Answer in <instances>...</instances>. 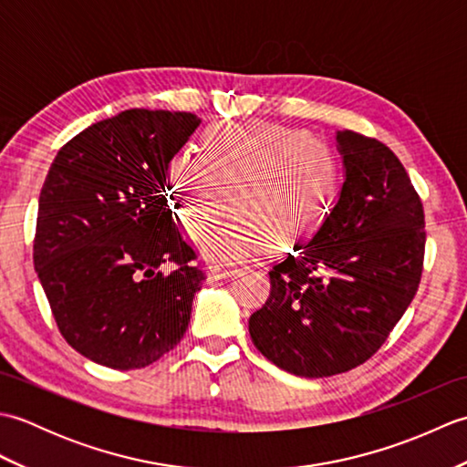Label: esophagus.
Segmentation results:
<instances>
[{
	"label": "esophagus",
	"mask_w": 467,
	"mask_h": 467,
	"mask_svg": "<svg viewBox=\"0 0 467 467\" xmlns=\"http://www.w3.org/2000/svg\"><path fill=\"white\" fill-rule=\"evenodd\" d=\"M236 273L234 266H224V265H206V275L208 279L218 281V279H226V276H233Z\"/></svg>",
	"instance_id": "1"
}]
</instances>
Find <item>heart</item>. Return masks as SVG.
Wrapping results in <instances>:
<instances>
[{"label": "heart", "instance_id": "obj_1", "mask_svg": "<svg viewBox=\"0 0 467 467\" xmlns=\"http://www.w3.org/2000/svg\"><path fill=\"white\" fill-rule=\"evenodd\" d=\"M204 154L181 152L168 166L171 194L184 231L201 241L231 211L206 249L221 259L263 251L289 253L319 231L339 182L335 152L323 140L275 122L214 124Z\"/></svg>", "mask_w": 467, "mask_h": 467}]
</instances>
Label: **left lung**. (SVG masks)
Instances as JSON below:
<instances>
[{
  "instance_id": "8db88e82",
  "label": "left lung",
  "mask_w": 467,
  "mask_h": 467,
  "mask_svg": "<svg viewBox=\"0 0 467 467\" xmlns=\"http://www.w3.org/2000/svg\"><path fill=\"white\" fill-rule=\"evenodd\" d=\"M345 182L309 244L269 271L271 295L251 315L256 349L299 377L365 363L389 337L421 281L420 194L383 142L337 132Z\"/></svg>"
}]
</instances>
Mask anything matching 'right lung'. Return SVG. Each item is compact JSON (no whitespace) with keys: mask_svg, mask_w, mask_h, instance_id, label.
Here are the masks:
<instances>
[{"mask_svg":"<svg viewBox=\"0 0 467 467\" xmlns=\"http://www.w3.org/2000/svg\"><path fill=\"white\" fill-rule=\"evenodd\" d=\"M198 124L191 112L132 108L88 126L49 166L34 266L59 333L94 363L140 369L188 329L204 273L178 233L166 176Z\"/></svg>","mask_w":467,"mask_h":467,"instance_id":"1","label":"right lung"}]
</instances>
